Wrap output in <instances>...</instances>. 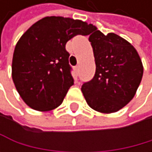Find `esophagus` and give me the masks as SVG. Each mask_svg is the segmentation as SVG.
<instances>
[{
	"label": "esophagus",
	"instance_id": "1",
	"mask_svg": "<svg viewBox=\"0 0 152 152\" xmlns=\"http://www.w3.org/2000/svg\"><path fill=\"white\" fill-rule=\"evenodd\" d=\"M75 71L77 74L79 73V66H75Z\"/></svg>",
	"mask_w": 152,
	"mask_h": 152
}]
</instances>
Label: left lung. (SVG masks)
I'll list each match as a JSON object with an SVG mask.
<instances>
[{
  "instance_id": "8db88e82",
  "label": "left lung",
  "mask_w": 152,
  "mask_h": 152,
  "mask_svg": "<svg viewBox=\"0 0 152 152\" xmlns=\"http://www.w3.org/2000/svg\"><path fill=\"white\" fill-rule=\"evenodd\" d=\"M91 33L96 73L81 90L91 108L114 113L135 96L143 75L142 62L137 50L124 38L113 33L105 35L96 26Z\"/></svg>"
}]
</instances>
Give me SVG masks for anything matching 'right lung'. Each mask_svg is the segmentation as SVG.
Segmentation results:
<instances>
[{
  "label": "right lung",
  "instance_id": "add662e5",
  "mask_svg": "<svg viewBox=\"0 0 152 152\" xmlns=\"http://www.w3.org/2000/svg\"><path fill=\"white\" fill-rule=\"evenodd\" d=\"M92 24L62 16L34 23L17 42L12 77L20 96L38 111L59 107L74 85L66 44L77 34H89Z\"/></svg>",
  "mask_w": 152,
  "mask_h": 152
}]
</instances>
